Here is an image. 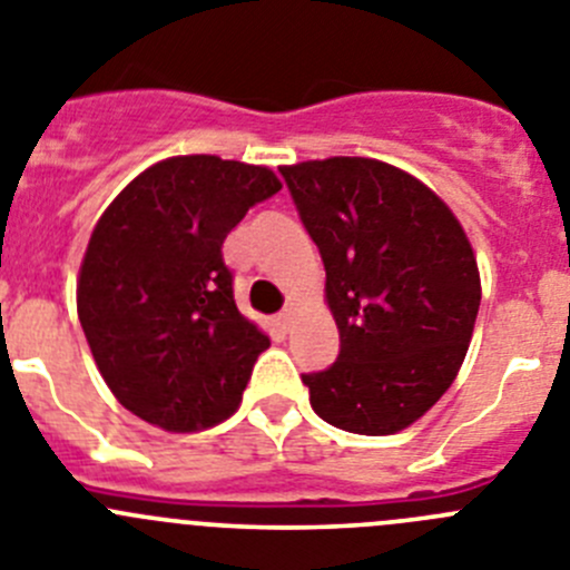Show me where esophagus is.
Segmentation results:
<instances>
[{"instance_id": "obj_1", "label": "esophagus", "mask_w": 570, "mask_h": 570, "mask_svg": "<svg viewBox=\"0 0 570 570\" xmlns=\"http://www.w3.org/2000/svg\"><path fill=\"white\" fill-rule=\"evenodd\" d=\"M292 323H295V309H292V304H289V306H286V309L278 315V326H281V330H284V332H289V330H292Z\"/></svg>"}]
</instances>
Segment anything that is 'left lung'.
I'll return each mask as SVG.
<instances>
[{
  "label": "left lung",
  "mask_w": 570,
  "mask_h": 570,
  "mask_svg": "<svg viewBox=\"0 0 570 570\" xmlns=\"http://www.w3.org/2000/svg\"><path fill=\"white\" fill-rule=\"evenodd\" d=\"M321 249L341 355L304 374L317 417L355 434H394L454 383L480 309V273L443 198L377 158L281 167Z\"/></svg>",
  "instance_id": "1"
}]
</instances>
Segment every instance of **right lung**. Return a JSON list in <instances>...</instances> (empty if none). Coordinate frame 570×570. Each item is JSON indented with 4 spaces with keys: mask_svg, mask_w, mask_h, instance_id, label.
I'll return each mask as SVG.
<instances>
[{
    "mask_svg": "<svg viewBox=\"0 0 570 570\" xmlns=\"http://www.w3.org/2000/svg\"><path fill=\"white\" fill-rule=\"evenodd\" d=\"M281 189L269 167L173 156L132 178L96 224L76 309L121 406L164 432L238 409L269 337L240 315L224 238Z\"/></svg>",
    "mask_w": 570,
    "mask_h": 570,
    "instance_id": "obj_1",
    "label": "right lung"
}]
</instances>
